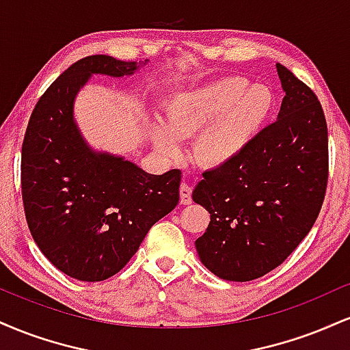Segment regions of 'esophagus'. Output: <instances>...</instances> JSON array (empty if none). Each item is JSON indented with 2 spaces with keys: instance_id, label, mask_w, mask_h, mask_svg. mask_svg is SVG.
I'll list each match as a JSON object with an SVG mask.
<instances>
[{
  "instance_id": "esophagus-1",
  "label": "esophagus",
  "mask_w": 350,
  "mask_h": 350,
  "mask_svg": "<svg viewBox=\"0 0 350 350\" xmlns=\"http://www.w3.org/2000/svg\"><path fill=\"white\" fill-rule=\"evenodd\" d=\"M191 192H192V189H191V186H189L187 183L180 184V187H179V196H180V204H183V206H189V204L192 202Z\"/></svg>"
}]
</instances>
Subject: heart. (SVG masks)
<instances>
[{"label": "heart", "instance_id": "1", "mask_svg": "<svg viewBox=\"0 0 350 350\" xmlns=\"http://www.w3.org/2000/svg\"><path fill=\"white\" fill-rule=\"evenodd\" d=\"M273 95L267 87L242 77H227L206 87L183 92L167 100L161 120H151L148 131L159 152L174 158L178 139L196 136L191 156L202 166H220L250 144L268 118Z\"/></svg>", "mask_w": 350, "mask_h": 350}]
</instances>
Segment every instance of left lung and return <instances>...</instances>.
Returning <instances> with one entry per match:
<instances>
[{
	"instance_id": "1",
	"label": "left lung",
	"mask_w": 350,
	"mask_h": 350,
	"mask_svg": "<svg viewBox=\"0 0 350 350\" xmlns=\"http://www.w3.org/2000/svg\"><path fill=\"white\" fill-rule=\"evenodd\" d=\"M278 118L234 159L204 172L192 200L211 214L196 250L227 281L275 270L314 226L327 186V124L308 85L276 64Z\"/></svg>"
}]
</instances>
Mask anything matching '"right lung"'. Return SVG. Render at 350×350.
Here are the masks:
<instances>
[{
	"label": "right lung",
	"mask_w": 350,
	"mask_h": 350,
	"mask_svg": "<svg viewBox=\"0 0 350 350\" xmlns=\"http://www.w3.org/2000/svg\"><path fill=\"white\" fill-rule=\"evenodd\" d=\"M146 62L80 59L44 92L29 118L21 156L27 226L39 250L70 278L113 276L179 202V170L148 174L123 156L95 151L74 118L75 97L92 75H133Z\"/></svg>",
	"instance_id": "obj_1"
}]
</instances>
